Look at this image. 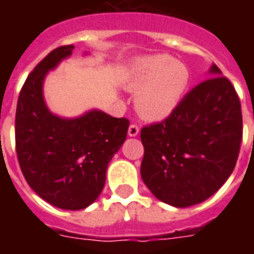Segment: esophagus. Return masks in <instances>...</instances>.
I'll return each instance as SVG.
<instances>
[{"label":"esophagus","instance_id":"obj_1","mask_svg":"<svg viewBox=\"0 0 254 254\" xmlns=\"http://www.w3.org/2000/svg\"><path fill=\"white\" fill-rule=\"evenodd\" d=\"M138 132H140V129H138L137 125H134V124H132V125L129 127V129H127V134H129L130 137H136L138 134Z\"/></svg>","mask_w":254,"mask_h":254}]
</instances>
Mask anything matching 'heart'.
<instances>
[{"label":"heart","mask_w":254,"mask_h":254,"mask_svg":"<svg viewBox=\"0 0 254 254\" xmlns=\"http://www.w3.org/2000/svg\"><path fill=\"white\" fill-rule=\"evenodd\" d=\"M190 73L185 64L158 54L137 60L127 80V88L137 94L136 107L148 121H162L181 103Z\"/></svg>","instance_id":"obj_1"}]
</instances>
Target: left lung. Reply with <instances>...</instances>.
Returning <instances> with one entry per match:
<instances>
[{
  "mask_svg": "<svg viewBox=\"0 0 254 254\" xmlns=\"http://www.w3.org/2000/svg\"><path fill=\"white\" fill-rule=\"evenodd\" d=\"M165 121L141 129V178L177 208L205 201L227 181L242 140L240 98L215 64Z\"/></svg>",
  "mask_w": 254,
  "mask_h": 254,
  "instance_id": "1",
  "label": "left lung"
}]
</instances>
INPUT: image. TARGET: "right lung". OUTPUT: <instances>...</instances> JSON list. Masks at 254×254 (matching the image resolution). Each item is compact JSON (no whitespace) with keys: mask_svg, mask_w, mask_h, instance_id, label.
Segmentation results:
<instances>
[{"mask_svg":"<svg viewBox=\"0 0 254 254\" xmlns=\"http://www.w3.org/2000/svg\"><path fill=\"white\" fill-rule=\"evenodd\" d=\"M73 49L53 50L30 73L20 91L14 127L20 169L32 190L54 207L77 211L103 190L106 171L127 138L129 121L98 109L74 118L50 111L43 96L45 78Z\"/></svg>","mask_w":254,"mask_h":254,"instance_id":"obj_1","label":"right lung"}]
</instances>
